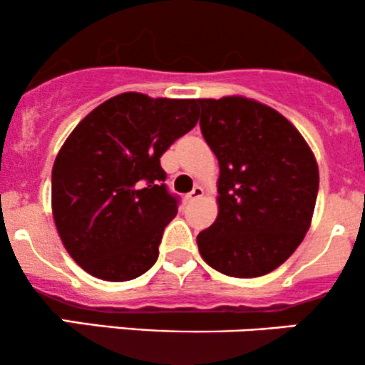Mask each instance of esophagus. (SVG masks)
Returning <instances> with one entry per match:
<instances>
[{
    "mask_svg": "<svg viewBox=\"0 0 365 365\" xmlns=\"http://www.w3.org/2000/svg\"><path fill=\"white\" fill-rule=\"evenodd\" d=\"M204 195V188L202 187H194V190L190 192V194H187V202H194V200L200 199V197Z\"/></svg>",
    "mask_w": 365,
    "mask_h": 365,
    "instance_id": "1",
    "label": "esophagus"
}]
</instances>
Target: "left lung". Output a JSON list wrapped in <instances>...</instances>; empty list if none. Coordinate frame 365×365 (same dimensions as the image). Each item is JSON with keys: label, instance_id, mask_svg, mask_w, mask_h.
<instances>
[{"label": "left lung", "instance_id": "left-lung-1", "mask_svg": "<svg viewBox=\"0 0 365 365\" xmlns=\"http://www.w3.org/2000/svg\"><path fill=\"white\" fill-rule=\"evenodd\" d=\"M200 132L220 163L217 217L197 235L209 266L257 278L287 261L311 226L319 170L300 132L273 108L242 98L197 99Z\"/></svg>", "mask_w": 365, "mask_h": 365}]
</instances>
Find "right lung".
<instances>
[{
  "label": "right lung",
  "instance_id": "add662e5",
  "mask_svg": "<svg viewBox=\"0 0 365 365\" xmlns=\"http://www.w3.org/2000/svg\"><path fill=\"white\" fill-rule=\"evenodd\" d=\"M197 120V99L123 92L70 133L54 159L51 206L63 245L82 269L128 282L153 267L178 211L159 158Z\"/></svg>",
  "mask_w": 365,
  "mask_h": 365
}]
</instances>
